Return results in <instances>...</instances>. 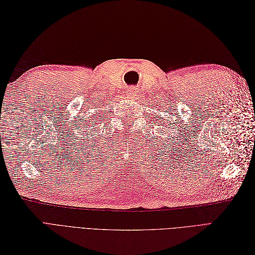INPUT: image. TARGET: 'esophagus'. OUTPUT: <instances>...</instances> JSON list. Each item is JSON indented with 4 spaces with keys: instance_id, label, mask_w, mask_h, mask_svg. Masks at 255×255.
I'll list each match as a JSON object with an SVG mask.
<instances>
[{
    "instance_id": "obj_1",
    "label": "esophagus",
    "mask_w": 255,
    "mask_h": 255,
    "mask_svg": "<svg viewBox=\"0 0 255 255\" xmlns=\"http://www.w3.org/2000/svg\"><path fill=\"white\" fill-rule=\"evenodd\" d=\"M127 94L128 95V96H132V97H134L137 92H136V88L135 87H133V86H130V87H128V90H127Z\"/></svg>"
}]
</instances>
